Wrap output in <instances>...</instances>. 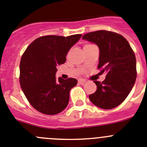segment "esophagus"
Instances as JSON below:
<instances>
[{
    "mask_svg": "<svg viewBox=\"0 0 147 147\" xmlns=\"http://www.w3.org/2000/svg\"><path fill=\"white\" fill-rule=\"evenodd\" d=\"M86 82V80H84V79H79V80H78V83L80 85H83Z\"/></svg>",
    "mask_w": 147,
    "mask_h": 147,
    "instance_id": "34e87169",
    "label": "esophagus"
}]
</instances>
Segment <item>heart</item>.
<instances>
[{
	"label": "heart",
	"mask_w": 147,
	"mask_h": 147,
	"mask_svg": "<svg viewBox=\"0 0 147 147\" xmlns=\"http://www.w3.org/2000/svg\"><path fill=\"white\" fill-rule=\"evenodd\" d=\"M86 46H88V45H86Z\"/></svg>",
	"instance_id": "1"
}]
</instances>
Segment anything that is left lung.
Segmentation results:
<instances>
[{"label": "left lung", "instance_id": "1", "mask_svg": "<svg viewBox=\"0 0 147 147\" xmlns=\"http://www.w3.org/2000/svg\"><path fill=\"white\" fill-rule=\"evenodd\" d=\"M83 39L98 46V69L100 73H107L104 81H94L97 89L89 95V98L98 107L113 109L124 101L135 84L137 76L135 53L123 35L111 31L88 32L83 35Z\"/></svg>", "mask_w": 147, "mask_h": 147}]
</instances>
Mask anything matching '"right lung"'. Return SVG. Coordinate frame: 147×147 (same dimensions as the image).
<instances>
[{"instance_id":"obj_1","label":"right lung","mask_w":147,"mask_h":147,"mask_svg":"<svg viewBox=\"0 0 147 147\" xmlns=\"http://www.w3.org/2000/svg\"><path fill=\"white\" fill-rule=\"evenodd\" d=\"M81 34L64 37L46 35L31 42L22 56L20 83L29 103L45 115H57L67 107L69 91L78 80L56 78L57 67L64 64Z\"/></svg>"}]
</instances>
